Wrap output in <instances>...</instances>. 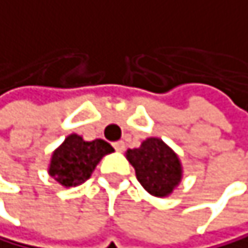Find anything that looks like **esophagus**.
Returning a JSON list of instances; mask_svg holds the SVG:
<instances>
[{
    "instance_id": "34e87169",
    "label": "esophagus",
    "mask_w": 248,
    "mask_h": 248,
    "mask_svg": "<svg viewBox=\"0 0 248 248\" xmlns=\"http://www.w3.org/2000/svg\"><path fill=\"white\" fill-rule=\"evenodd\" d=\"M112 146H114V149H116L117 152H123L125 151V141H116V143H112Z\"/></svg>"
}]
</instances>
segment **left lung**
Returning <instances> with one entry per match:
<instances>
[{
	"label": "left lung",
	"mask_w": 248,
	"mask_h": 248,
	"mask_svg": "<svg viewBox=\"0 0 248 248\" xmlns=\"http://www.w3.org/2000/svg\"><path fill=\"white\" fill-rule=\"evenodd\" d=\"M126 158L136 169L139 183L151 195L169 197L181 183V161L175 151L158 137H149L140 148L128 149Z\"/></svg>",
	"instance_id": "obj_1"
}]
</instances>
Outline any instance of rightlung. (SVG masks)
<instances>
[{"instance_id": "obj_1", "label": "right lung", "mask_w": 248, "mask_h": 248, "mask_svg": "<svg viewBox=\"0 0 248 248\" xmlns=\"http://www.w3.org/2000/svg\"><path fill=\"white\" fill-rule=\"evenodd\" d=\"M111 152L114 148L105 140L87 141L78 134H70L53 151L48 174L63 187H76L91 177L99 161Z\"/></svg>"}]
</instances>
